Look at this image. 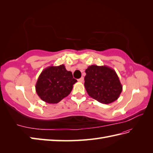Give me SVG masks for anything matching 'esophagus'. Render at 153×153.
Masks as SVG:
<instances>
[{
    "instance_id": "obj_1",
    "label": "esophagus",
    "mask_w": 153,
    "mask_h": 153,
    "mask_svg": "<svg viewBox=\"0 0 153 153\" xmlns=\"http://www.w3.org/2000/svg\"><path fill=\"white\" fill-rule=\"evenodd\" d=\"M83 81H84V78H83V77H81V78H79V79H78V82H83Z\"/></svg>"
}]
</instances>
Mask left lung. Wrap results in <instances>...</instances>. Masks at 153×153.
<instances>
[{
	"label": "left lung",
	"mask_w": 153,
	"mask_h": 153,
	"mask_svg": "<svg viewBox=\"0 0 153 153\" xmlns=\"http://www.w3.org/2000/svg\"><path fill=\"white\" fill-rule=\"evenodd\" d=\"M85 73L84 86L91 97L102 104L112 103L119 98L122 85L114 70L107 66L91 65Z\"/></svg>",
	"instance_id": "left-lung-1"
}]
</instances>
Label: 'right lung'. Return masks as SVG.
Wrapping results in <instances>:
<instances>
[{
    "label": "right lung",
    "mask_w": 153,
    "mask_h": 153,
    "mask_svg": "<svg viewBox=\"0 0 153 153\" xmlns=\"http://www.w3.org/2000/svg\"><path fill=\"white\" fill-rule=\"evenodd\" d=\"M77 81L72 73L66 70L64 64L45 68L38 77L35 90L45 102L56 104L71 93L73 85Z\"/></svg>",
    "instance_id": "add662e5"
}]
</instances>
